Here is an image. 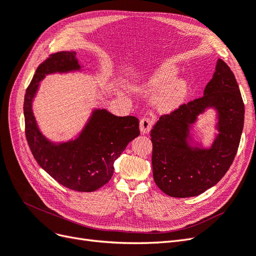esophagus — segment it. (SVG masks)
<instances>
[{"instance_id": "34e87169", "label": "esophagus", "mask_w": 256, "mask_h": 256, "mask_svg": "<svg viewBox=\"0 0 256 256\" xmlns=\"http://www.w3.org/2000/svg\"><path fill=\"white\" fill-rule=\"evenodd\" d=\"M152 120L150 118H142L141 122H140V131H141V134H148L150 131V129H152Z\"/></svg>"}]
</instances>
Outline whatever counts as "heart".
Wrapping results in <instances>:
<instances>
[{
    "mask_svg": "<svg viewBox=\"0 0 256 256\" xmlns=\"http://www.w3.org/2000/svg\"><path fill=\"white\" fill-rule=\"evenodd\" d=\"M176 69L171 66H166L160 68L154 72L146 85L152 90L161 88L168 84L162 90L154 99V106L157 110L162 113H171L182 106L187 95V83L184 80H175ZM172 82H171L170 81Z\"/></svg>",
    "mask_w": 256,
    "mask_h": 256,
    "instance_id": "1",
    "label": "heart"
}]
</instances>
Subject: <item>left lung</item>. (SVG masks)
Segmentation results:
<instances>
[{"label": "left lung", "instance_id": "8db88e82", "mask_svg": "<svg viewBox=\"0 0 256 256\" xmlns=\"http://www.w3.org/2000/svg\"><path fill=\"white\" fill-rule=\"evenodd\" d=\"M207 110L216 112L217 134L205 148L192 130ZM244 120V104L235 76L218 60L204 96L162 115L152 129V175L159 189L172 198H190L218 184L233 164Z\"/></svg>", "mask_w": 256, "mask_h": 256}]
</instances>
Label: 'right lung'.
<instances>
[{
	"instance_id": "add662e5",
	"label": "right lung",
	"mask_w": 256,
	"mask_h": 256,
	"mask_svg": "<svg viewBox=\"0 0 256 256\" xmlns=\"http://www.w3.org/2000/svg\"><path fill=\"white\" fill-rule=\"evenodd\" d=\"M74 51L52 54L36 69L24 96L26 136L38 164L64 187L92 192L111 180L114 162L126 146L140 136L134 116H116L106 109H92L80 132L68 141L53 142L42 132L33 102L46 76L80 72Z\"/></svg>"
}]
</instances>
